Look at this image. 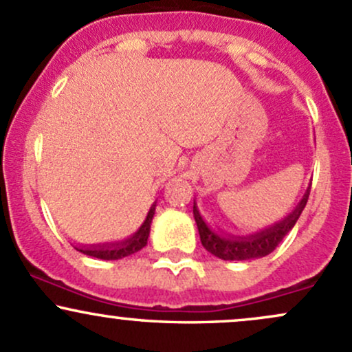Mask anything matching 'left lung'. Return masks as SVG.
<instances>
[{
  "instance_id": "left-lung-1",
  "label": "left lung",
  "mask_w": 352,
  "mask_h": 352,
  "mask_svg": "<svg viewBox=\"0 0 352 352\" xmlns=\"http://www.w3.org/2000/svg\"><path fill=\"white\" fill-rule=\"evenodd\" d=\"M309 190H311V185L304 192L299 204L292 208L291 214L285 215L283 220L249 235H232L222 232V230L212 229L207 223V220L204 219V215L200 214L197 202L194 200V217L197 227H199L202 245L206 247L208 252L214 254L215 257L222 258V261H250V258L269 256L283 242L285 235L291 232L292 227L296 226L297 219L300 217L307 204Z\"/></svg>"
}]
</instances>
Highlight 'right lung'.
<instances>
[{
    "instance_id": "right-lung-1",
    "label": "right lung",
    "mask_w": 352,
    "mask_h": 352,
    "mask_svg": "<svg viewBox=\"0 0 352 352\" xmlns=\"http://www.w3.org/2000/svg\"><path fill=\"white\" fill-rule=\"evenodd\" d=\"M155 207L157 202L152 204L148 214L144 220L138 230L135 234L130 235V237L123 239V241L117 242H105V244H91V245H75L76 250L87 254V256L102 258V261H118V258L129 257L132 254L138 252L140 249H144L146 245V241H148L150 235V226H152L153 215H155Z\"/></svg>"
}]
</instances>
